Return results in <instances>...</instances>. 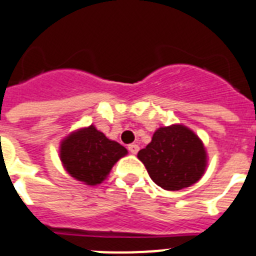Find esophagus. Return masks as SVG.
I'll use <instances>...</instances> for the list:
<instances>
[{
  "label": "esophagus",
  "instance_id": "obj_1",
  "mask_svg": "<svg viewBox=\"0 0 256 256\" xmlns=\"http://www.w3.org/2000/svg\"><path fill=\"white\" fill-rule=\"evenodd\" d=\"M128 150L132 154H137V152H138V145L137 144H130V145H128Z\"/></svg>",
  "mask_w": 256,
  "mask_h": 256
}]
</instances>
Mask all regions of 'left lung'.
<instances>
[{
    "mask_svg": "<svg viewBox=\"0 0 256 256\" xmlns=\"http://www.w3.org/2000/svg\"><path fill=\"white\" fill-rule=\"evenodd\" d=\"M137 157L157 186L179 191L199 180L206 168L202 140L184 126H170L154 132L152 142Z\"/></svg>",
    "mask_w": 256,
    "mask_h": 256,
    "instance_id": "1",
    "label": "left lung"
}]
</instances>
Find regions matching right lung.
Segmentation results:
<instances>
[{
  "label": "right lung",
  "mask_w": 256,
  "mask_h": 256,
  "mask_svg": "<svg viewBox=\"0 0 256 256\" xmlns=\"http://www.w3.org/2000/svg\"><path fill=\"white\" fill-rule=\"evenodd\" d=\"M126 149L108 140L94 126L72 133L61 142L60 158L64 168L77 180L95 186L102 183Z\"/></svg>",
  "instance_id": "obj_1"
}]
</instances>
